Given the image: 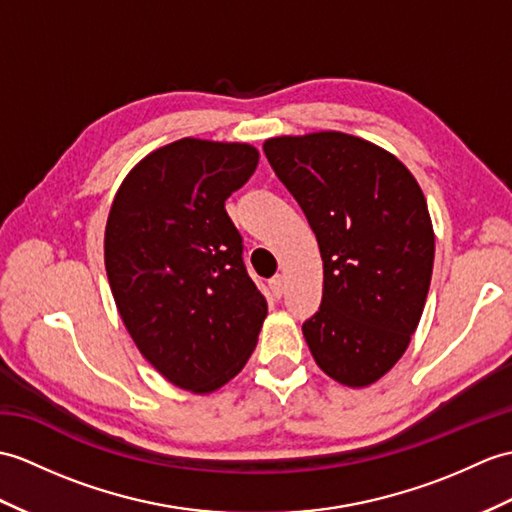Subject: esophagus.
Returning a JSON list of instances; mask_svg holds the SVG:
<instances>
[{
	"mask_svg": "<svg viewBox=\"0 0 512 512\" xmlns=\"http://www.w3.org/2000/svg\"><path fill=\"white\" fill-rule=\"evenodd\" d=\"M268 283H270L272 294H275L277 299H279V296H283V292H285V277L283 275H275Z\"/></svg>",
	"mask_w": 512,
	"mask_h": 512,
	"instance_id": "34e87169",
	"label": "esophagus"
}]
</instances>
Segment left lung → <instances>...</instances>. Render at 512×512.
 <instances>
[{
	"label": "left lung",
	"mask_w": 512,
	"mask_h": 512,
	"mask_svg": "<svg viewBox=\"0 0 512 512\" xmlns=\"http://www.w3.org/2000/svg\"><path fill=\"white\" fill-rule=\"evenodd\" d=\"M264 152L323 257L307 347L336 382L373 384L406 353L430 290L434 229L421 187L390 152L334 130L268 139Z\"/></svg>",
	"instance_id": "8db88e82"
}]
</instances>
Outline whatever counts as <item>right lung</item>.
Returning a JSON list of instances; mask_svg holds the SVG:
<instances>
[{
	"instance_id": "right-lung-1",
	"label": "right lung",
	"mask_w": 512,
	"mask_h": 512,
	"mask_svg": "<svg viewBox=\"0 0 512 512\" xmlns=\"http://www.w3.org/2000/svg\"><path fill=\"white\" fill-rule=\"evenodd\" d=\"M248 144L178 139L117 189L104 264L128 334L178 388L213 392L242 371L268 314L224 200L253 176Z\"/></svg>"
}]
</instances>
